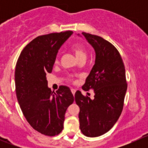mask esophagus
Masks as SVG:
<instances>
[{
	"label": "esophagus",
	"instance_id": "obj_1",
	"mask_svg": "<svg viewBox=\"0 0 148 148\" xmlns=\"http://www.w3.org/2000/svg\"><path fill=\"white\" fill-rule=\"evenodd\" d=\"M71 92H72L73 95H74V94H75V92H76V89H73V88H71Z\"/></svg>",
	"mask_w": 148,
	"mask_h": 148
}]
</instances>
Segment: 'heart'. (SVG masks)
Segmentation results:
<instances>
[{"mask_svg":"<svg viewBox=\"0 0 148 148\" xmlns=\"http://www.w3.org/2000/svg\"><path fill=\"white\" fill-rule=\"evenodd\" d=\"M71 50H72V51L74 52V55H75V56L77 57V59H78V60H79V59H86V52L82 45H80V44H75V45L72 46ZM57 63H58V61L57 60L55 61V64H57ZM69 79L71 81V80H72V78H71V77H69Z\"/></svg>","mask_w":148,"mask_h":148,"instance_id":"heart-1","label":"heart"}]
</instances>
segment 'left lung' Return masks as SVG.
Here are the masks:
<instances>
[{
  "instance_id": "obj_1",
  "label": "left lung",
  "mask_w": 148,
  "mask_h": 148,
  "mask_svg": "<svg viewBox=\"0 0 148 148\" xmlns=\"http://www.w3.org/2000/svg\"><path fill=\"white\" fill-rule=\"evenodd\" d=\"M95 49V64L82 89H94V99L79 91L75 102L79 107V127L84 135L100 136L108 132L122 113L127 84L123 61L118 50L100 36L82 32ZM89 95V93H87Z\"/></svg>"
}]
</instances>
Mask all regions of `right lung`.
<instances>
[{
    "mask_svg": "<svg viewBox=\"0 0 148 148\" xmlns=\"http://www.w3.org/2000/svg\"><path fill=\"white\" fill-rule=\"evenodd\" d=\"M72 33L36 37L22 50L16 65V93L22 112L35 130L47 136L62 132L66 111L74 102L68 86H60L53 94L46 77L51 72L59 48Z\"/></svg>",
    "mask_w": 148,
    "mask_h": 148,
    "instance_id": "right-lung-1",
    "label": "right lung"
}]
</instances>
